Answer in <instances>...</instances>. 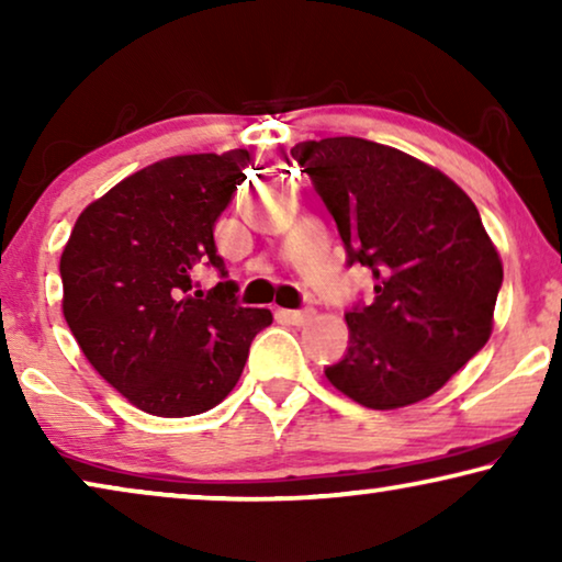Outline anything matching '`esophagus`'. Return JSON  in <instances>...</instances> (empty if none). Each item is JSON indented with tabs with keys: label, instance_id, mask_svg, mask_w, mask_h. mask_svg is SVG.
Listing matches in <instances>:
<instances>
[{
	"label": "esophagus",
	"instance_id": "esophagus-1",
	"mask_svg": "<svg viewBox=\"0 0 562 562\" xmlns=\"http://www.w3.org/2000/svg\"><path fill=\"white\" fill-rule=\"evenodd\" d=\"M281 317L289 322V325H306L314 317L312 310H281Z\"/></svg>",
	"mask_w": 562,
	"mask_h": 562
}]
</instances>
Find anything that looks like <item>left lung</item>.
<instances>
[{
	"label": "left lung",
	"instance_id": "left-lung-1",
	"mask_svg": "<svg viewBox=\"0 0 562 562\" xmlns=\"http://www.w3.org/2000/svg\"><path fill=\"white\" fill-rule=\"evenodd\" d=\"M291 156L335 217L373 302L345 314L348 352L327 381L368 409L432 396L494 329L504 268L471 196L435 166L363 137L304 140Z\"/></svg>",
	"mask_w": 562,
	"mask_h": 562
}]
</instances>
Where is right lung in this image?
I'll return each mask as SVG.
<instances>
[{
  "label": "right lung",
  "mask_w": 562,
  "mask_h": 562,
  "mask_svg": "<svg viewBox=\"0 0 562 562\" xmlns=\"http://www.w3.org/2000/svg\"><path fill=\"white\" fill-rule=\"evenodd\" d=\"M250 153L173 156L135 171L79 214L60 256L64 317L94 371L153 417L217 406L273 322L240 306L233 281L194 291V268L225 260L214 222Z\"/></svg>",
  "instance_id": "1"
}]
</instances>
